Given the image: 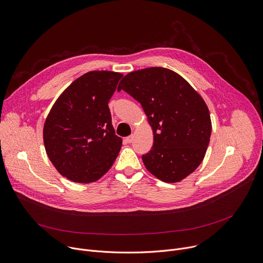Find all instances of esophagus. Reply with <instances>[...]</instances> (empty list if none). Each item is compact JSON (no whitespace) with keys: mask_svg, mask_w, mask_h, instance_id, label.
<instances>
[{"mask_svg":"<svg viewBox=\"0 0 263 263\" xmlns=\"http://www.w3.org/2000/svg\"><path fill=\"white\" fill-rule=\"evenodd\" d=\"M133 138H134V136H133V135H130V136L126 137V138H125V140H126V142L131 143V142H132V140H133Z\"/></svg>","mask_w":263,"mask_h":263,"instance_id":"esophagus-1","label":"esophagus"}]
</instances>
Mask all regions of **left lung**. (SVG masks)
I'll return each instance as SVG.
<instances>
[{
	"label": "left lung",
	"instance_id": "left-lung-1",
	"mask_svg": "<svg viewBox=\"0 0 263 263\" xmlns=\"http://www.w3.org/2000/svg\"><path fill=\"white\" fill-rule=\"evenodd\" d=\"M122 89L141 104L153 130V146L142 155L145 168L166 183L195 172L211 135L209 109L199 92L179 73L157 66L129 72Z\"/></svg>",
	"mask_w": 263,
	"mask_h": 263
}]
</instances>
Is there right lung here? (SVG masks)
Here are the masks:
<instances>
[{
    "label": "right lung",
    "mask_w": 263,
    "mask_h": 263,
    "mask_svg": "<svg viewBox=\"0 0 263 263\" xmlns=\"http://www.w3.org/2000/svg\"><path fill=\"white\" fill-rule=\"evenodd\" d=\"M123 73L88 71L56 100L44 125L47 155L60 175L92 183L116 161L123 140L116 135L108 102Z\"/></svg>",
    "instance_id": "right-lung-1"
}]
</instances>
